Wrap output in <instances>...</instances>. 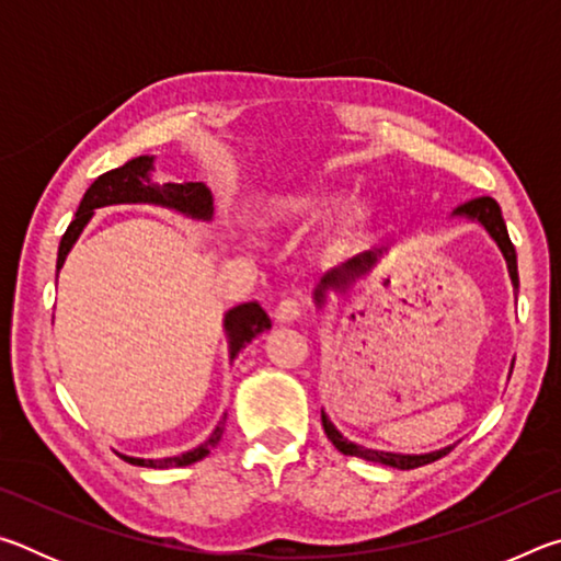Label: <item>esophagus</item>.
I'll return each instance as SVG.
<instances>
[{
    "label": "esophagus",
    "mask_w": 561,
    "mask_h": 561,
    "mask_svg": "<svg viewBox=\"0 0 561 561\" xmlns=\"http://www.w3.org/2000/svg\"><path fill=\"white\" fill-rule=\"evenodd\" d=\"M274 319H277L279 324H294V321L301 319V304L297 299L279 301V307L274 309Z\"/></svg>",
    "instance_id": "esophagus-1"
}]
</instances>
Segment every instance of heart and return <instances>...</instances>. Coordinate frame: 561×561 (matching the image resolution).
Wrapping results in <instances>:
<instances>
[{"label": "heart", "instance_id": "heart-1", "mask_svg": "<svg viewBox=\"0 0 561 561\" xmlns=\"http://www.w3.org/2000/svg\"><path fill=\"white\" fill-rule=\"evenodd\" d=\"M336 203V197L331 195H301V193H289V195H277L270 197L267 203L257 207V227L262 232L277 234V232H289L299 230V227L319 220L321 215L329 213V207ZM371 222V207L366 205H354L348 210L341 213L334 222H331L324 234H321V250H324L329 257H336V254H344L351 244H354L364 230Z\"/></svg>", "mask_w": 561, "mask_h": 561}]
</instances>
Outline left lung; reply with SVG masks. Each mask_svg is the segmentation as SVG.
<instances>
[{
	"mask_svg": "<svg viewBox=\"0 0 561 561\" xmlns=\"http://www.w3.org/2000/svg\"><path fill=\"white\" fill-rule=\"evenodd\" d=\"M455 215H462L468 217V220L480 222L485 227L488 234L495 240V244L500 247L502 257L507 262V272H510V279H512V287H515V294L519 291V274H517V252H515V244H512L510 234H507V225L502 220V210L500 205L492 201V197H474V201L460 205ZM378 254L381 252H364L358 254V257L348 260L346 264H341L339 270H331L327 272L321 282L317 284L314 289V301L317 307L327 301V294L329 291H346L351 284H354L358 277H364L366 272H371V267L378 260ZM321 425H324V433L327 438L334 443V448L344 455H354V458H364V460H371V462H381L388 465V468H398V470H413V468H421V465H428L440 460L443 455H448L453 450L450 448H443V450H435V453H425V455H401V453H383V450H371V448H364V445H356L346 440L344 435H341L334 423L329 421V415L321 411Z\"/></svg>",
	"mask_w": 561,
	"mask_h": 561,
	"instance_id": "left-lung-1",
	"label": "left lung"
}]
</instances>
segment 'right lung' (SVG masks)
Here are the masks:
<instances>
[{"label":"right lung","instance_id":"right-lung-1","mask_svg":"<svg viewBox=\"0 0 561 561\" xmlns=\"http://www.w3.org/2000/svg\"><path fill=\"white\" fill-rule=\"evenodd\" d=\"M150 170H153V158L140 156L128 160L126 165L116 170H108V173L99 175L93 180L91 187L83 193V201L76 210V217L69 225V230L64 232L61 244H59V257H56V270L64 267L66 254L71 252L73 242L79 240L83 227L89 225L96 207L106 205H121V203H150V205H163L170 210H178L190 217H197V220H210L213 217V195L203 183H163L156 185L150 180ZM272 327L267 317L257 301H247L240 307L230 309L225 314V331L227 339H230V360L240 354V351L250 344L254 336L264 334ZM225 431V417L217 423L210 438L203 445H197L195 450H187L183 455H175V458H158V460H144V458H126L133 465H140V468H185V465H193L203 460L205 455H210L217 443L222 438Z\"/></svg>","mask_w":561,"mask_h":561}]
</instances>
